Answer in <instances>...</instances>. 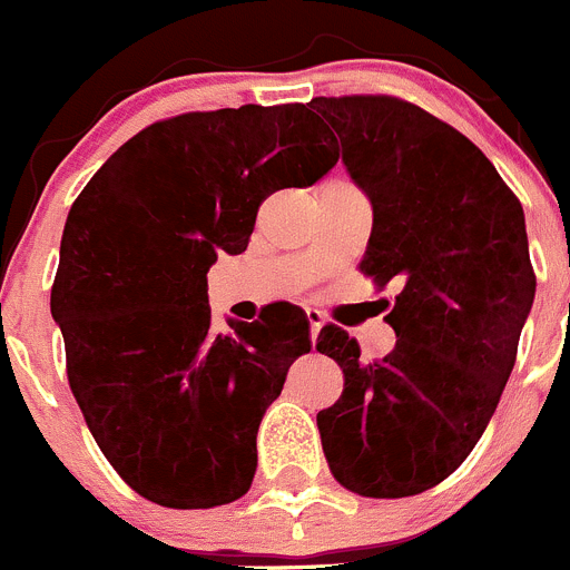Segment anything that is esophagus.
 <instances>
[{
  "label": "esophagus",
  "instance_id": "34e87169",
  "mask_svg": "<svg viewBox=\"0 0 570 570\" xmlns=\"http://www.w3.org/2000/svg\"><path fill=\"white\" fill-rule=\"evenodd\" d=\"M306 320H308V328H312V340L317 342V334H320V328H323V312H317V308H312V306H306Z\"/></svg>",
  "mask_w": 570,
  "mask_h": 570
}]
</instances>
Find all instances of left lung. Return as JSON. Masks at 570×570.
Listing matches in <instances>:
<instances>
[{
	"label": "left lung",
	"mask_w": 570,
	"mask_h": 570,
	"mask_svg": "<svg viewBox=\"0 0 570 570\" xmlns=\"http://www.w3.org/2000/svg\"><path fill=\"white\" fill-rule=\"evenodd\" d=\"M342 161L373 203L362 269L401 292L386 323L397 342L367 362L325 325L317 351L345 386L317 414L331 473L367 499H403L449 479L493 417L534 301L515 191L471 138L390 94L317 97Z\"/></svg>",
	"instance_id": "left-lung-1"
}]
</instances>
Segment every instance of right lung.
Segmentation results:
<instances>
[{"mask_svg": "<svg viewBox=\"0 0 570 570\" xmlns=\"http://www.w3.org/2000/svg\"><path fill=\"white\" fill-rule=\"evenodd\" d=\"M308 105L153 121L71 206L52 284L75 401L114 471L147 501L212 510L250 490L256 434L308 353L292 303L212 325L206 273L242 253L258 206L323 178L340 147Z\"/></svg>", "mask_w": 570, "mask_h": 570, "instance_id": "right-lung-1", "label": "right lung"}]
</instances>
